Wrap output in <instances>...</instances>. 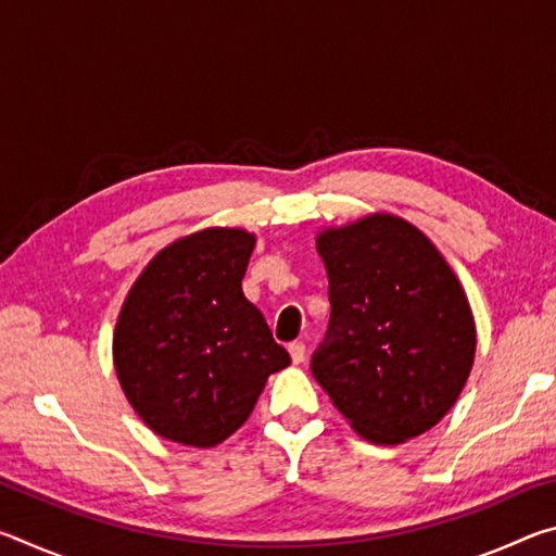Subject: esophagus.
<instances>
[{"label":"esophagus","mask_w":556,"mask_h":556,"mask_svg":"<svg viewBox=\"0 0 556 556\" xmlns=\"http://www.w3.org/2000/svg\"><path fill=\"white\" fill-rule=\"evenodd\" d=\"M289 355H291V361H294L296 365H299V363H304V357H306V345L301 343V341L289 343Z\"/></svg>","instance_id":"esophagus-1"}]
</instances>
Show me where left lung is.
Instances as JSON below:
<instances>
[{
  "instance_id": "obj_1",
  "label": "left lung",
  "mask_w": 556,
  "mask_h": 556,
  "mask_svg": "<svg viewBox=\"0 0 556 556\" xmlns=\"http://www.w3.org/2000/svg\"><path fill=\"white\" fill-rule=\"evenodd\" d=\"M331 321L312 357L316 382L357 434L404 444L454 407L473 368L466 291L425 232L372 213L318 232Z\"/></svg>"
}]
</instances>
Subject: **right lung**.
Listing matches in <instances>:
<instances>
[{
  "label": "right lung",
  "mask_w": 556,
  "mask_h": 556,
  "mask_svg": "<svg viewBox=\"0 0 556 556\" xmlns=\"http://www.w3.org/2000/svg\"><path fill=\"white\" fill-rule=\"evenodd\" d=\"M255 235L205 228L164 248L131 285L112 338L122 392L154 434L211 448L255 409L289 353L242 294Z\"/></svg>",
  "instance_id": "1"
}]
</instances>
